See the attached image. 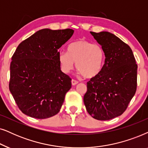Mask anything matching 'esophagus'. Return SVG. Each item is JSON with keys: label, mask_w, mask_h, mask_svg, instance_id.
<instances>
[{"label": "esophagus", "mask_w": 148, "mask_h": 148, "mask_svg": "<svg viewBox=\"0 0 148 148\" xmlns=\"http://www.w3.org/2000/svg\"><path fill=\"white\" fill-rule=\"evenodd\" d=\"M72 84L73 86H74V85H76V84H77L78 83V82L77 81V80H74V79H72Z\"/></svg>", "instance_id": "34e87169"}]
</instances>
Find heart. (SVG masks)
Listing matches in <instances>:
<instances>
[{"instance_id": "b5f03b06", "label": "heart", "mask_w": 148, "mask_h": 148, "mask_svg": "<svg viewBox=\"0 0 148 148\" xmlns=\"http://www.w3.org/2000/svg\"><path fill=\"white\" fill-rule=\"evenodd\" d=\"M68 53L62 52L58 56L61 70L68 74L76 68L86 78L97 76L101 72L105 62V51L100 45L85 40L74 41L68 46Z\"/></svg>"}]
</instances>
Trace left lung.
I'll return each mask as SVG.
<instances>
[{
  "instance_id": "1",
  "label": "left lung",
  "mask_w": 148,
  "mask_h": 148,
  "mask_svg": "<svg viewBox=\"0 0 148 148\" xmlns=\"http://www.w3.org/2000/svg\"><path fill=\"white\" fill-rule=\"evenodd\" d=\"M90 34L106 59L101 72L87 82L84 103L92 118L108 121L123 114L135 95L137 65L131 49L119 37L108 32Z\"/></svg>"
}]
</instances>
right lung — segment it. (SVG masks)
Returning <instances> with one entry per match:
<instances>
[{
  "label": "right lung",
  "instance_id": "obj_1",
  "mask_svg": "<svg viewBox=\"0 0 148 148\" xmlns=\"http://www.w3.org/2000/svg\"><path fill=\"white\" fill-rule=\"evenodd\" d=\"M72 29H40L18 45L10 66L9 90L19 110L45 119L60 112L72 79L62 72L58 50Z\"/></svg>",
  "mask_w": 148,
  "mask_h": 148
}]
</instances>
